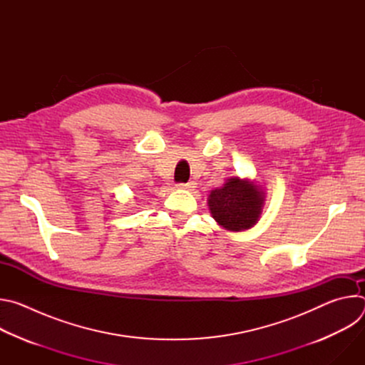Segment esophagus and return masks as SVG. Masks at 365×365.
Here are the masks:
<instances>
[{
    "label": "esophagus",
    "mask_w": 365,
    "mask_h": 365,
    "mask_svg": "<svg viewBox=\"0 0 365 365\" xmlns=\"http://www.w3.org/2000/svg\"><path fill=\"white\" fill-rule=\"evenodd\" d=\"M179 189H186V190H192L195 187L193 182H187V183H178Z\"/></svg>",
    "instance_id": "1"
}]
</instances>
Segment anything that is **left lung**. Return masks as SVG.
I'll list each match as a JSON object with an SVG mask.
<instances>
[{
	"mask_svg": "<svg viewBox=\"0 0 365 365\" xmlns=\"http://www.w3.org/2000/svg\"><path fill=\"white\" fill-rule=\"evenodd\" d=\"M207 200L214 220L221 227L242 231L258 221L264 197L254 183L231 178L221 189L212 190Z\"/></svg>",
	"mask_w": 365,
	"mask_h": 365,
	"instance_id": "8db88e82",
	"label": "left lung"
}]
</instances>
